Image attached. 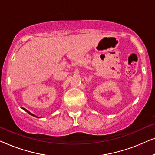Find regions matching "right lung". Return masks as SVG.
Wrapping results in <instances>:
<instances>
[{"instance_id": "add662e5", "label": "right lung", "mask_w": 155, "mask_h": 155, "mask_svg": "<svg viewBox=\"0 0 155 155\" xmlns=\"http://www.w3.org/2000/svg\"><path fill=\"white\" fill-rule=\"evenodd\" d=\"M24 110H25V111H27V113H28L29 114H30V115H31V116H35V117H37V118H38V117H37V116H36L35 115H34V114H31V112H29V111H27V109H24Z\"/></svg>"}]
</instances>
